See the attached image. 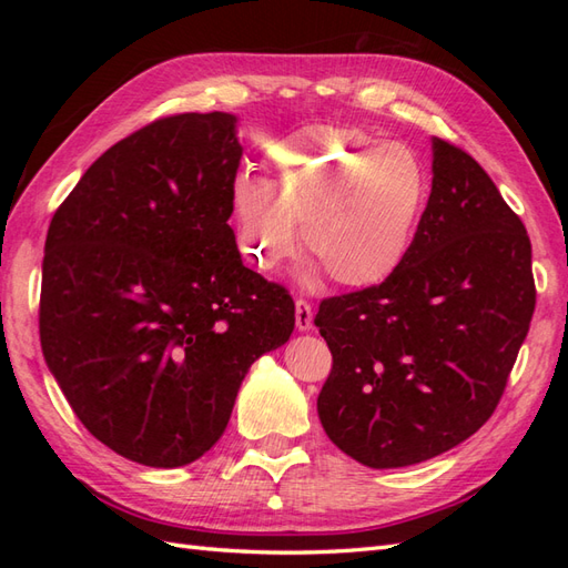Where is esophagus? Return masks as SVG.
<instances>
[{
  "label": "esophagus",
  "instance_id": "obj_1",
  "mask_svg": "<svg viewBox=\"0 0 568 568\" xmlns=\"http://www.w3.org/2000/svg\"><path fill=\"white\" fill-rule=\"evenodd\" d=\"M312 320H315V312H312V305L307 300H295V327L300 332H310L312 329Z\"/></svg>",
  "mask_w": 568,
  "mask_h": 568
}]
</instances>
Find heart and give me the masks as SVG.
I'll list each match as a JSON object with an SVG mask.
<instances>
[{
	"label": "heart",
	"mask_w": 568,
	"mask_h": 568,
	"mask_svg": "<svg viewBox=\"0 0 568 568\" xmlns=\"http://www.w3.org/2000/svg\"><path fill=\"white\" fill-rule=\"evenodd\" d=\"M263 168V180L244 173L232 190L241 248L258 271L293 256L295 224L339 285H378L405 263L429 200L415 151L361 129L315 124L277 141Z\"/></svg>",
	"instance_id": "b5f03b06"
}]
</instances>
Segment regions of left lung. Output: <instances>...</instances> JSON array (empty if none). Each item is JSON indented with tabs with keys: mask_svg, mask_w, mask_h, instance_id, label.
<instances>
[{
	"mask_svg": "<svg viewBox=\"0 0 568 568\" xmlns=\"http://www.w3.org/2000/svg\"><path fill=\"white\" fill-rule=\"evenodd\" d=\"M432 192L405 263L324 297L332 352L317 397L327 437L371 468L449 452L496 413L537 303L532 244L466 151L432 139Z\"/></svg>",
	"mask_w": 568,
	"mask_h": 568,
	"instance_id": "1",
	"label": "left lung"
}]
</instances>
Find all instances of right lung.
<instances>
[{
    "instance_id": "add662e5",
    "label": "right lung",
    "mask_w": 568,
    "mask_h": 568,
    "mask_svg": "<svg viewBox=\"0 0 568 568\" xmlns=\"http://www.w3.org/2000/svg\"><path fill=\"white\" fill-rule=\"evenodd\" d=\"M236 116L155 119L94 161L45 236V364L94 439L155 468L226 429L241 381L295 329L283 285L241 263L229 226Z\"/></svg>"
}]
</instances>
